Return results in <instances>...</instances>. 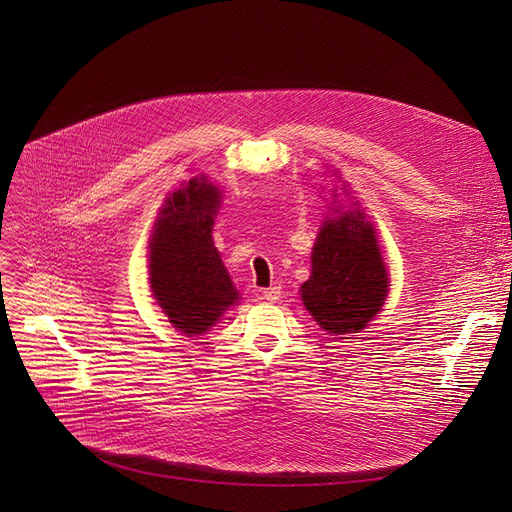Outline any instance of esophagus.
Here are the masks:
<instances>
[{
	"label": "esophagus",
	"instance_id": "esophagus-1",
	"mask_svg": "<svg viewBox=\"0 0 512 512\" xmlns=\"http://www.w3.org/2000/svg\"><path fill=\"white\" fill-rule=\"evenodd\" d=\"M261 294H263V299H265L267 303H276V301L280 299L282 290H280V286H272V288H265Z\"/></svg>",
	"mask_w": 512,
	"mask_h": 512
}]
</instances>
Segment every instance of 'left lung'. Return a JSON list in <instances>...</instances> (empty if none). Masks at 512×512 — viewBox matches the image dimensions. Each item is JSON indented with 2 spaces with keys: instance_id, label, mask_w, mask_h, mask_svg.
<instances>
[{
  "instance_id": "8db88e82",
  "label": "left lung",
  "mask_w": 512,
  "mask_h": 512,
  "mask_svg": "<svg viewBox=\"0 0 512 512\" xmlns=\"http://www.w3.org/2000/svg\"><path fill=\"white\" fill-rule=\"evenodd\" d=\"M388 282L373 224L357 207L328 218L319 228L301 299L330 336L355 334L380 313Z\"/></svg>"
}]
</instances>
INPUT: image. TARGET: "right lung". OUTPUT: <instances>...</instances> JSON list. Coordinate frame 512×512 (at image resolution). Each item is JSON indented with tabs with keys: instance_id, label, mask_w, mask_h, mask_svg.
<instances>
[{
	"instance_id": "right-lung-1",
	"label": "right lung",
	"mask_w": 512,
	"mask_h": 512,
	"mask_svg": "<svg viewBox=\"0 0 512 512\" xmlns=\"http://www.w3.org/2000/svg\"><path fill=\"white\" fill-rule=\"evenodd\" d=\"M220 201V188L205 176L188 180L166 199L149 245L153 297L186 336L205 334L238 301L211 238Z\"/></svg>"
}]
</instances>
